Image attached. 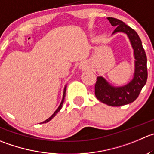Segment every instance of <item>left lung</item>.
I'll list each match as a JSON object with an SVG mask.
<instances>
[{"mask_svg": "<svg viewBox=\"0 0 154 154\" xmlns=\"http://www.w3.org/2000/svg\"><path fill=\"white\" fill-rule=\"evenodd\" d=\"M107 19L112 26L116 27V29L112 34L124 33L127 35L133 49L135 59L133 76L130 81L126 84L115 86L110 84L101 76L97 77L95 85L96 98L107 105L119 107L133 102L138 98L140 92L145 85L147 79V56L141 39L135 30L121 20L112 17H107Z\"/></svg>", "mask_w": 154, "mask_h": 154, "instance_id": "8db88e82", "label": "left lung"}]
</instances>
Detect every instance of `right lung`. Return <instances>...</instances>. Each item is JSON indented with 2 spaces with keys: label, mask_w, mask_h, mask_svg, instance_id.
<instances>
[{
  "label": "right lung",
  "mask_w": 154,
  "mask_h": 154,
  "mask_svg": "<svg viewBox=\"0 0 154 154\" xmlns=\"http://www.w3.org/2000/svg\"><path fill=\"white\" fill-rule=\"evenodd\" d=\"M66 87H67V85H65V88H64V92H63V96H62V101H61V103H60V104H59V107H58L57 109H56V111L54 112V113H53V115H52L51 117H49L48 119H47V120H46L45 121H44V122H42V123H47V122H49L50 121V120H51L53 118V117H55V116H56V114H57L58 113H59V110H61V109H62V104H63V102H64V100H65V92H66Z\"/></svg>",
  "instance_id": "add662e5"
}]
</instances>
